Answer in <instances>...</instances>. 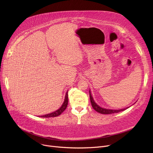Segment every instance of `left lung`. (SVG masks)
Instances as JSON below:
<instances>
[{"label":"left lung","mask_w":153,"mask_h":153,"mask_svg":"<svg viewBox=\"0 0 153 153\" xmlns=\"http://www.w3.org/2000/svg\"><path fill=\"white\" fill-rule=\"evenodd\" d=\"M89 95H90V99H91V105L92 107H93V108L96 111L99 112L100 114H115V113H118V112L123 111L125 110H126V108H124V109H120V110H109V109H105V108H101L100 107H99L98 105L95 103V102H94L93 97H92L91 92L89 91Z\"/></svg>","instance_id":"left-lung-1"}]
</instances>
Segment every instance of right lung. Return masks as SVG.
<instances>
[{
  "label": "right lung",
  "instance_id": "add662e5",
  "mask_svg": "<svg viewBox=\"0 0 153 153\" xmlns=\"http://www.w3.org/2000/svg\"><path fill=\"white\" fill-rule=\"evenodd\" d=\"M68 91L67 92L66 94V97H65V99H64V102L63 103V104L62 105V106L61 107V108L59 109H58V110L55 111L54 112H53L51 114H46L45 115H42V116H39L42 118H50V117H58L59 115H60L62 112L66 110V108H67L68 104Z\"/></svg>",
  "mask_w": 153,
  "mask_h": 153
}]
</instances>
